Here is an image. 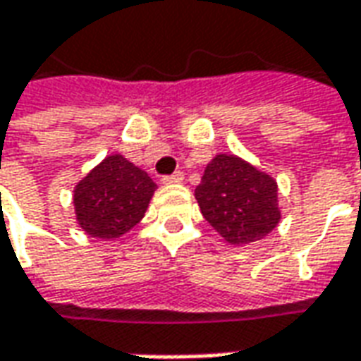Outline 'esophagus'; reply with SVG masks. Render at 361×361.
Instances as JSON below:
<instances>
[{
  "instance_id": "34e87169",
  "label": "esophagus",
  "mask_w": 361,
  "mask_h": 361,
  "mask_svg": "<svg viewBox=\"0 0 361 361\" xmlns=\"http://www.w3.org/2000/svg\"><path fill=\"white\" fill-rule=\"evenodd\" d=\"M180 181H183V171H173L170 176L161 178V183H180Z\"/></svg>"
}]
</instances>
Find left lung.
I'll use <instances>...</instances> for the list:
<instances>
[{"instance_id": "left-lung-1", "label": "left lung", "mask_w": 361, "mask_h": 361, "mask_svg": "<svg viewBox=\"0 0 361 361\" xmlns=\"http://www.w3.org/2000/svg\"><path fill=\"white\" fill-rule=\"evenodd\" d=\"M200 209L231 245L263 239L281 219L276 181L237 156L213 158L195 188Z\"/></svg>"}]
</instances>
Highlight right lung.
<instances>
[{"label": "right lung", "instance_id": "obj_1", "mask_svg": "<svg viewBox=\"0 0 361 361\" xmlns=\"http://www.w3.org/2000/svg\"><path fill=\"white\" fill-rule=\"evenodd\" d=\"M156 183L122 156H109L75 188L78 225L98 239H116L144 217Z\"/></svg>", "mask_w": 361, "mask_h": 361}]
</instances>
